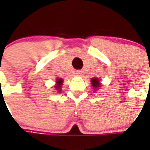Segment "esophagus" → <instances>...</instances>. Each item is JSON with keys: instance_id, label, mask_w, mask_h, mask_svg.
<instances>
[{"instance_id": "34e87169", "label": "esophagus", "mask_w": 150, "mask_h": 150, "mask_svg": "<svg viewBox=\"0 0 150 150\" xmlns=\"http://www.w3.org/2000/svg\"><path fill=\"white\" fill-rule=\"evenodd\" d=\"M76 74H77V75H80V74H81V72H80V71H77Z\"/></svg>"}]
</instances>
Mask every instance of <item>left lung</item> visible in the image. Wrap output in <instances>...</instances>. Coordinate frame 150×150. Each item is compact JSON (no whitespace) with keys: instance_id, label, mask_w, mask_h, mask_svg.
Wrapping results in <instances>:
<instances>
[{"instance_id":"left-lung-1","label":"left lung","mask_w":150,"mask_h":150,"mask_svg":"<svg viewBox=\"0 0 150 150\" xmlns=\"http://www.w3.org/2000/svg\"><path fill=\"white\" fill-rule=\"evenodd\" d=\"M91 82H92V85H93V88H97L100 87V83H99V80L98 78H92Z\"/></svg>"}]
</instances>
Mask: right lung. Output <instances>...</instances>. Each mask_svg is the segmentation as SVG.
Here are the masks:
<instances>
[{
    "label": "right lung",
    "mask_w": 150,
    "mask_h": 150,
    "mask_svg": "<svg viewBox=\"0 0 150 150\" xmlns=\"http://www.w3.org/2000/svg\"><path fill=\"white\" fill-rule=\"evenodd\" d=\"M62 83V78H57V85H56V89H59L61 88V85Z\"/></svg>",
    "instance_id": "1"
}]
</instances>
